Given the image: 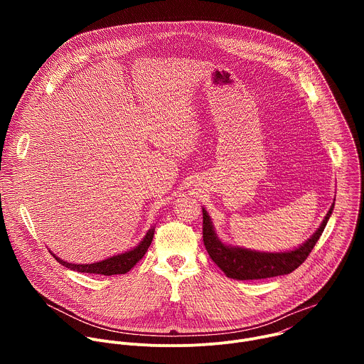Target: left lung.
Instances as JSON below:
<instances>
[{
    "label": "left lung",
    "mask_w": 364,
    "mask_h": 364,
    "mask_svg": "<svg viewBox=\"0 0 364 364\" xmlns=\"http://www.w3.org/2000/svg\"><path fill=\"white\" fill-rule=\"evenodd\" d=\"M334 203L331 204L328 213L323 223L306 242L301 246L287 252H259L240 246H230L223 243L213 228V222L209 213L203 209V242L207 253L210 255L213 262L226 274V277L246 281V279H265L279 275H287L295 271L311 250L314 249L326 225L333 213Z\"/></svg>",
    "instance_id": "1"
}]
</instances>
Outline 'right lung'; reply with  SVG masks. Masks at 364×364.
Here are the masks:
<instances>
[{
  "label": "right lung",
  "instance_id": "obj_1",
  "mask_svg": "<svg viewBox=\"0 0 364 364\" xmlns=\"http://www.w3.org/2000/svg\"><path fill=\"white\" fill-rule=\"evenodd\" d=\"M154 232H155V228L152 226L146 232L144 239L139 242V245L135 246L134 249L127 250L119 255H115V256H111V257L105 259V261H99L95 264H69V262L63 261V259L58 257L56 255H53V256L59 264H62L63 267H66L69 269L77 271V272L97 274V275H121V274H127L131 268H134L136 265L138 261H141L142 256L145 255V252L148 250V247L152 242Z\"/></svg>",
  "mask_w": 364,
  "mask_h": 364
}]
</instances>
